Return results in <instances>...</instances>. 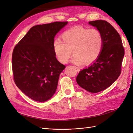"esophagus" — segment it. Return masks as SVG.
Here are the masks:
<instances>
[{
    "instance_id": "obj_1",
    "label": "esophagus",
    "mask_w": 133,
    "mask_h": 133,
    "mask_svg": "<svg viewBox=\"0 0 133 133\" xmlns=\"http://www.w3.org/2000/svg\"><path fill=\"white\" fill-rule=\"evenodd\" d=\"M76 68V70H77V71H80V69H79L78 68H77V67H75Z\"/></svg>"
}]
</instances>
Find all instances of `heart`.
<instances>
[{"label": "heart", "instance_id": "heart-1", "mask_svg": "<svg viewBox=\"0 0 133 133\" xmlns=\"http://www.w3.org/2000/svg\"><path fill=\"white\" fill-rule=\"evenodd\" d=\"M62 40L53 42L55 55L60 62L66 63L72 53L71 62L76 65L90 64L98 59L104 44L102 32L95 28L88 29L82 26L66 30L61 35Z\"/></svg>", "mask_w": 133, "mask_h": 133}]
</instances>
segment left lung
I'll return each mask as SVG.
<instances>
[{
  "label": "left lung",
  "mask_w": 133,
  "mask_h": 133,
  "mask_svg": "<svg viewBox=\"0 0 133 133\" xmlns=\"http://www.w3.org/2000/svg\"><path fill=\"white\" fill-rule=\"evenodd\" d=\"M89 24L102 32L103 47L98 59L89 67L80 71L76 82L83 89L95 93L106 89L118 78L124 49L120 35L110 23L98 20Z\"/></svg>",
  "instance_id": "1"
}]
</instances>
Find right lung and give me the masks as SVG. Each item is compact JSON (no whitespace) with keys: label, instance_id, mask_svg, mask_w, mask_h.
Here are the masks:
<instances>
[{"label":"right lung","instance_id":"obj_1","mask_svg":"<svg viewBox=\"0 0 133 133\" xmlns=\"http://www.w3.org/2000/svg\"><path fill=\"white\" fill-rule=\"evenodd\" d=\"M68 22H55L32 27L12 54L14 80L19 89L35 101L44 102L53 96L60 74L65 68L56 58L55 35Z\"/></svg>","mask_w":133,"mask_h":133}]
</instances>
